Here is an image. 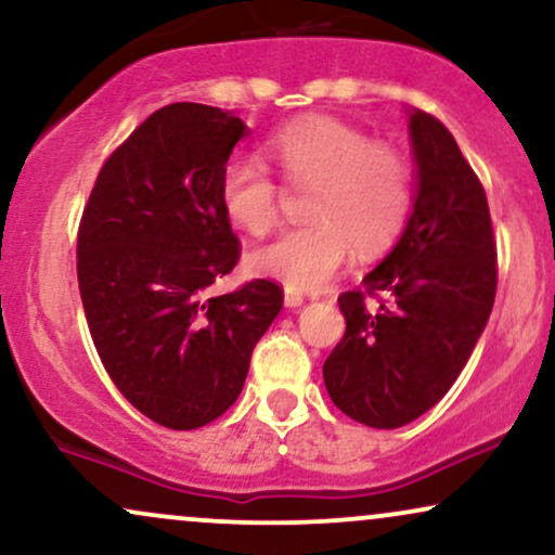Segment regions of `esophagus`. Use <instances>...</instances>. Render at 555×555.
Here are the masks:
<instances>
[{"label":"esophagus","instance_id":"1","mask_svg":"<svg viewBox=\"0 0 555 555\" xmlns=\"http://www.w3.org/2000/svg\"><path fill=\"white\" fill-rule=\"evenodd\" d=\"M284 305L289 307V310H295V307H302V305H305L302 292H297V289H286V292H284Z\"/></svg>","mask_w":555,"mask_h":555}]
</instances>
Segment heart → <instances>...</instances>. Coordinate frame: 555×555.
<instances>
[{"mask_svg": "<svg viewBox=\"0 0 555 555\" xmlns=\"http://www.w3.org/2000/svg\"><path fill=\"white\" fill-rule=\"evenodd\" d=\"M269 152L292 185H310V222L279 232L250 250L248 266L297 292L336 276L351 245L375 256L398 240L413 211V170L398 146L372 142L359 126L310 116L279 129ZM219 206L240 230L260 235L276 222L279 185L256 155L237 152L219 176Z\"/></svg>", "mask_w": 555, "mask_h": 555, "instance_id": "1", "label": "heart"}]
</instances>
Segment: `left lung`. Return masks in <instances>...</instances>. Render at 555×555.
I'll return each instance as SVG.
<instances>
[{
    "label": "left lung",
    "mask_w": 555,
    "mask_h": 555,
    "mask_svg": "<svg viewBox=\"0 0 555 555\" xmlns=\"http://www.w3.org/2000/svg\"><path fill=\"white\" fill-rule=\"evenodd\" d=\"M416 163L413 211L403 235L338 297L341 344L323 364L325 390L353 422L372 429L411 424L444 398L489 323L496 297V243L486 191L450 131L411 108Z\"/></svg>",
    "instance_id": "obj_1"
}]
</instances>
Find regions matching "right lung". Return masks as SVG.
<instances>
[{
    "label": "right lung",
    "mask_w": 555,
    "mask_h": 555,
    "mask_svg": "<svg viewBox=\"0 0 555 555\" xmlns=\"http://www.w3.org/2000/svg\"><path fill=\"white\" fill-rule=\"evenodd\" d=\"M245 133L222 108L165 105L105 159L79 224V295L100 362L168 429H198L235 403L284 305L266 279L209 295L240 258L219 176Z\"/></svg>",
    "instance_id": "obj_1"
}]
</instances>
